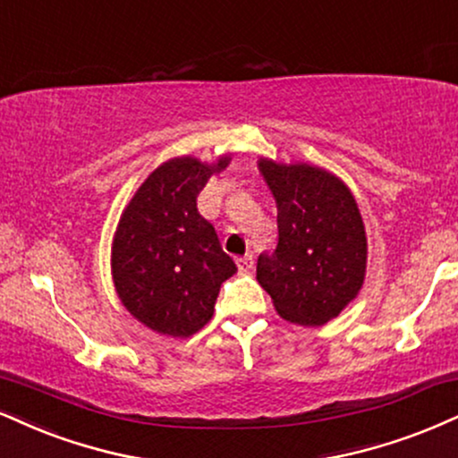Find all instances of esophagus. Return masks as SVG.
Here are the masks:
<instances>
[{
  "instance_id": "1",
  "label": "esophagus",
  "mask_w": 458,
  "mask_h": 458,
  "mask_svg": "<svg viewBox=\"0 0 458 458\" xmlns=\"http://www.w3.org/2000/svg\"><path fill=\"white\" fill-rule=\"evenodd\" d=\"M235 263H238V269L242 274H248L252 269V265H255V259H252V255H244V257H240Z\"/></svg>"
}]
</instances>
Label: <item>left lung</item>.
Segmentation results:
<instances>
[{"label":"left lung","instance_id":"left-lung-1","mask_svg":"<svg viewBox=\"0 0 458 458\" xmlns=\"http://www.w3.org/2000/svg\"><path fill=\"white\" fill-rule=\"evenodd\" d=\"M259 169L278 208V246L259 255V284L284 320L329 323L365 280L367 238L357 201L323 167L261 159Z\"/></svg>","mask_w":458,"mask_h":458}]
</instances>
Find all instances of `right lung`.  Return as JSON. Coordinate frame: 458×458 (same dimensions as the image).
Returning a JSON list of instances; mask_svg holds the SVG:
<instances>
[{"label":"right lung","instance_id":"obj_1","mask_svg":"<svg viewBox=\"0 0 458 458\" xmlns=\"http://www.w3.org/2000/svg\"><path fill=\"white\" fill-rule=\"evenodd\" d=\"M208 165L176 157L155 169L121 214L112 242V278L131 316L148 329L189 337L214 314L220 284L238 267L220 248L216 231L197 210V195L212 174Z\"/></svg>","mask_w":458,"mask_h":458}]
</instances>
